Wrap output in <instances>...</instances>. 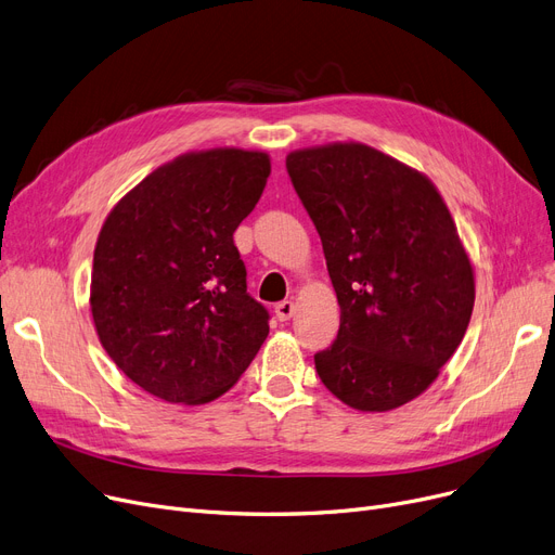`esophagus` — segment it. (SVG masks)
Returning <instances> with one entry per match:
<instances>
[{
    "label": "esophagus",
    "mask_w": 555,
    "mask_h": 555,
    "mask_svg": "<svg viewBox=\"0 0 555 555\" xmlns=\"http://www.w3.org/2000/svg\"><path fill=\"white\" fill-rule=\"evenodd\" d=\"M274 312H276L279 322H287V320H291V318L295 315V304H293V301H279V304L274 306Z\"/></svg>",
    "instance_id": "obj_1"
}]
</instances>
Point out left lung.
Listing matches in <instances>:
<instances>
[{"mask_svg":"<svg viewBox=\"0 0 555 555\" xmlns=\"http://www.w3.org/2000/svg\"><path fill=\"white\" fill-rule=\"evenodd\" d=\"M285 167L340 304L315 370L356 411H392L436 380L472 318L474 272L451 212L424 175L360 142L293 152Z\"/></svg>","mask_w":555,"mask_h":555,"instance_id":"left-lung-1","label":"left lung"}]
</instances>
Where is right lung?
<instances>
[{"instance_id": "right-lung-1", "label": "right lung", "mask_w": 555, "mask_h": 555, "mask_svg": "<svg viewBox=\"0 0 555 555\" xmlns=\"http://www.w3.org/2000/svg\"><path fill=\"white\" fill-rule=\"evenodd\" d=\"M270 177L262 152L210 150L158 167L106 218L90 308L113 363L170 403H206L243 376L270 312L247 293L233 233Z\"/></svg>"}]
</instances>
